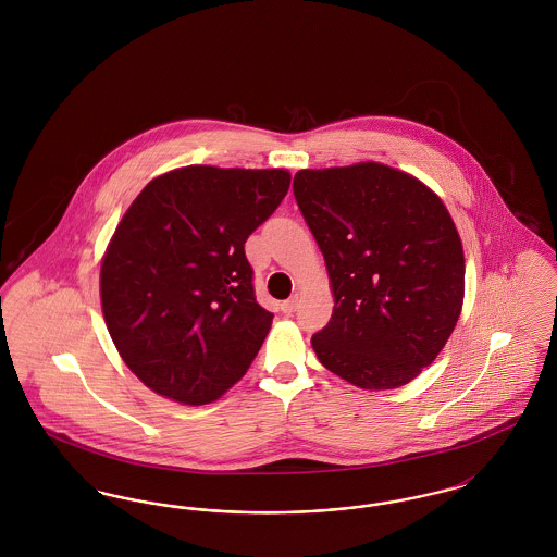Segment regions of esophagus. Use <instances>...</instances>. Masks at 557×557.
I'll return each mask as SVG.
<instances>
[{
	"label": "esophagus",
	"mask_w": 557,
	"mask_h": 557,
	"mask_svg": "<svg viewBox=\"0 0 557 557\" xmlns=\"http://www.w3.org/2000/svg\"><path fill=\"white\" fill-rule=\"evenodd\" d=\"M296 309H298V296H292V298L282 302V311H284L286 315H292Z\"/></svg>",
	"instance_id": "34e87169"
}]
</instances>
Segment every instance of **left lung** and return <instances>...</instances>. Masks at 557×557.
Segmentation results:
<instances>
[{"instance_id": "8db88e82", "label": "left lung", "mask_w": 557, "mask_h": 557, "mask_svg": "<svg viewBox=\"0 0 557 557\" xmlns=\"http://www.w3.org/2000/svg\"><path fill=\"white\" fill-rule=\"evenodd\" d=\"M292 189L336 300L311 338L321 366L366 391L411 382L447 345L463 305V248L449 211L380 162L305 169Z\"/></svg>"}]
</instances>
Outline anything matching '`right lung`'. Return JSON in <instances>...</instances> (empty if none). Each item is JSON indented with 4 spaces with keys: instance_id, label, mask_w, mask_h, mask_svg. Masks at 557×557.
Returning a JSON list of instances; mask_svg holds the SVG:
<instances>
[{
    "instance_id": "add662e5",
    "label": "right lung",
    "mask_w": 557,
    "mask_h": 557,
    "mask_svg": "<svg viewBox=\"0 0 557 557\" xmlns=\"http://www.w3.org/2000/svg\"><path fill=\"white\" fill-rule=\"evenodd\" d=\"M288 187L284 169L191 164L133 200L108 244L100 294L112 343L148 388L205 405L250 368L273 313L257 302L244 244Z\"/></svg>"
}]
</instances>
